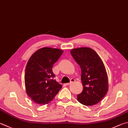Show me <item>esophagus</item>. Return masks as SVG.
<instances>
[{
	"label": "esophagus",
	"instance_id": "34e87169",
	"mask_svg": "<svg viewBox=\"0 0 128 128\" xmlns=\"http://www.w3.org/2000/svg\"><path fill=\"white\" fill-rule=\"evenodd\" d=\"M74 81H75V80H74V79H71V80H70V82H69V83H66V85H70L71 83H73Z\"/></svg>",
	"mask_w": 128,
	"mask_h": 128
}]
</instances>
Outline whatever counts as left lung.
Here are the masks:
<instances>
[{"mask_svg": "<svg viewBox=\"0 0 128 128\" xmlns=\"http://www.w3.org/2000/svg\"><path fill=\"white\" fill-rule=\"evenodd\" d=\"M70 53L82 72L83 90L77 95V100L86 106L98 104L108 89V74L102 60L95 51L89 48H73Z\"/></svg>", "mask_w": 128, "mask_h": 128, "instance_id": "left-lung-1", "label": "left lung"}]
</instances>
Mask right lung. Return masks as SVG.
<instances>
[{
	"label": "right lung",
	"mask_w": 128,
	"mask_h": 128,
	"mask_svg": "<svg viewBox=\"0 0 128 128\" xmlns=\"http://www.w3.org/2000/svg\"><path fill=\"white\" fill-rule=\"evenodd\" d=\"M62 52L59 48H42L34 52L28 61L24 74L26 91L36 104H48L62 88L54 80L52 68Z\"/></svg>",
	"instance_id": "add662e5"
}]
</instances>
